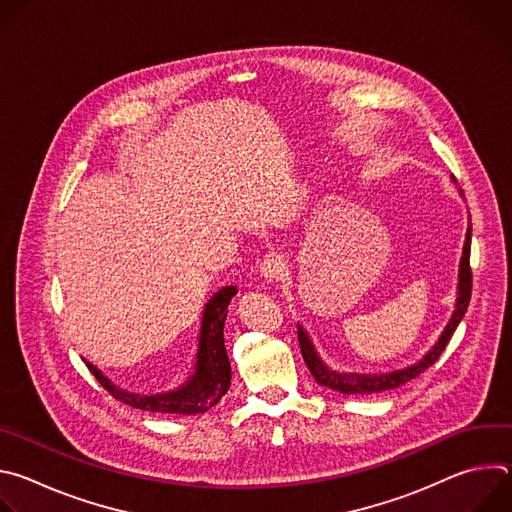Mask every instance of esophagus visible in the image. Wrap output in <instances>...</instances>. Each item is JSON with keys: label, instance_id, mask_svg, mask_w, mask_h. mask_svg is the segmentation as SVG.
<instances>
[{"label": "esophagus", "instance_id": "esophagus-1", "mask_svg": "<svg viewBox=\"0 0 512 512\" xmlns=\"http://www.w3.org/2000/svg\"><path fill=\"white\" fill-rule=\"evenodd\" d=\"M259 273L267 281H277L285 273V259L279 255H267L259 265Z\"/></svg>", "mask_w": 512, "mask_h": 512}]
</instances>
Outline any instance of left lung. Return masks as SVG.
Listing matches in <instances>:
<instances>
[{
    "label": "left lung",
    "mask_w": 512,
    "mask_h": 512,
    "mask_svg": "<svg viewBox=\"0 0 512 512\" xmlns=\"http://www.w3.org/2000/svg\"><path fill=\"white\" fill-rule=\"evenodd\" d=\"M470 237H472V227H468V235H466V243H464V255H462V263H460V283H458V302H456V310L454 316L450 320V324L446 326V330L442 332L440 340L437 344L423 356V360H419L417 364H411L407 369L395 371V373H387V375H354V373H336L330 371L326 364L320 360V356L316 354V348L312 344V340L308 338V334L302 330V326H298V340H300V350L302 356L308 364V369L314 377V381L322 387H328L332 391L338 393H346V395H369V393H381V391H391L397 389L409 381H413L415 377H419L421 373H425L431 364L440 358V354L446 350V344L450 342L452 334L456 332L460 320L464 318L470 298H472V267H470Z\"/></svg>",
    "instance_id": "left-lung-1"
}]
</instances>
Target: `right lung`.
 <instances>
[{
	"instance_id": "obj_1",
	"label": "right lung",
	"mask_w": 512,
	"mask_h": 512,
	"mask_svg": "<svg viewBox=\"0 0 512 512\" xmlns=\"http://www.w3.org/2000/svg\"><path fill=\"white\" fill-rule=\"evenodd\" d=\"M237 294L235 287H223L218 294L212 296V300L206 304L202 314V328H200V340H198V356H196V373L190 377V381L170 393H158V395H137L127 393L119 387H115L99 369H95L91 362H87L89 371L95 375V379L101 383L103 389L109 391L111 397L117 401L152 413H180V415H194L204 413L212 405L223 399V395L231 387V362L225 348V320L229 314V304L233 296Z\"/></svg>"
}]
</instances>
